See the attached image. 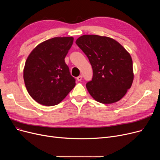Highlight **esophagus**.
Instances as JSON below:
<instances>
[{"label": "esophagus", "mask_w": 160, "mask_h": 160, "mask_svg": "<svg viewBox=\"0 0 160 160\" xmlns=\"http://www.w3.org/2000/svg\"><path fill=\"white\" fill-rule=\"evenodd\" d=\"M77 80L78 81H81L82 80V76H79V77H78L77 78Z\"/></svg>", "instance_id": "esophagus-1"}]
</instances>
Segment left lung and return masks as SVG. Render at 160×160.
Listing matches in <instances>:
<instances>
[{"mask_svg":"<svg viewBox=\"0 0 160 160\" xmlns=\"http://www.w3.org/2000/svg\"><path fill=\"white\" fill-rule=\"evenodd\" d=\"M76 44L87 56L93 69V78L86 83L91 96L102 104L119 101L133 80L130 54L119 42L106 36L83 35Z\"/></svg>","mask_w":160,"mask_h":160,"instance_id":"8db88e82","label":"left lung"}]
</instances>
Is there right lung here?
Returning a JSON list of instances; mask_svg holds the SVG:
<instances>
[{
  "mask_svg": "<svg viewBox=\"0 0 160 160\" xmlns=\"http://www.w3.org/2000/svg\"><path fill=\"white\" fill-rule=\"evenodd\" d=\"M72 37H56L39 44L25 62L23 78L31 97L44 106L61 102L76 85L65 58Z\"/></svg>",
  "mask_w": 160,
  "mask_h": 160,
  "instance_id": "right-lung-1",
  "label": "right lung"
}]
</instances>
